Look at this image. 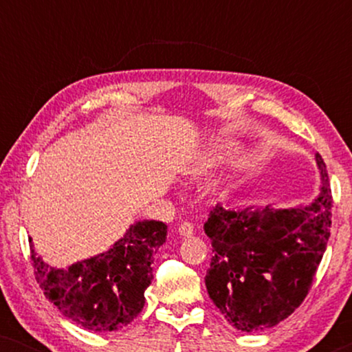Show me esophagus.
<instances>
[{
    "instance_id": "obj_1",
    "label": "esophagus",
    "mask_w": 352,
    "mask_h": 352,
    "mask_svg": "<svg viewBox=\"0 0 352 352\" xmlns=\"http://www.w3.org/2000/svg\"><path fill=\"white\" fill-rule=\"evenodd\" d=\"M177 232H179L181 237H190L194 234V226L190 223H182L179 228H177Z\"/></svg>"
}]
</instances>
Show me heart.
I'll return each mask as SVG.
<instances>
[{
	"label": "heart",
	"mask_w": 352,
	"mask_h": 352,
	"mask_svg": "<svg viewBox=\"0 0 352 352\" xmlns=\"http://www.w3.org/2000/svg\"><path fill=\"white\" fill-rule=\"evenodd\" d=\"M230 155H232V148L221 147V148H218V151H214L213 153H211V155L201 158V160L195 163V165L187 168L186 176L190 177V179H197V177L204 176L205 173H208L211 168H214L218 163L228 160Z\"/></svg>",
	"instance_id": "obj_1"
}]
</instances>
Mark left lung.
Wrapping results in <instances>:
<instances>
[{"mask_svg": "<svg viewBox=\"0 0 352 352\" xmlns=\"http://www.w3.org/2000/svg\"><path fill=\"white\" fill-rule=\"evenodd\" d=\"M316 162L322 186L309 205L237 211L218 205L204 226L214 252L206 290L234 329H271L293 314L309 292L330 237L333 206L319 153Z\"/></svg>", "mask_w": 352, "mask_h": 352, "instance_id": "left-lung-1", "label": "left lung"}]
</instances>
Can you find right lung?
<instances>
[{
    "label": "right lung",
    "mask_w": 352,
    "mask_h": 352,
    "mask_svg": "<svg viewBox=\"0 0 352 352\" xmlns=\"http://www.w3.org/2000/svg\"><path fill=\"white\" fill-rule=\"evenodd\" d=\"M166 240L162 221H136L107 252L67 267H52L38 256L32 239L36 282L46 298L75 324L109 333L122 330L142 311L152 283V263Z\"/></svg>",
    "instance_id": "obj_1"
}]
</instances>
